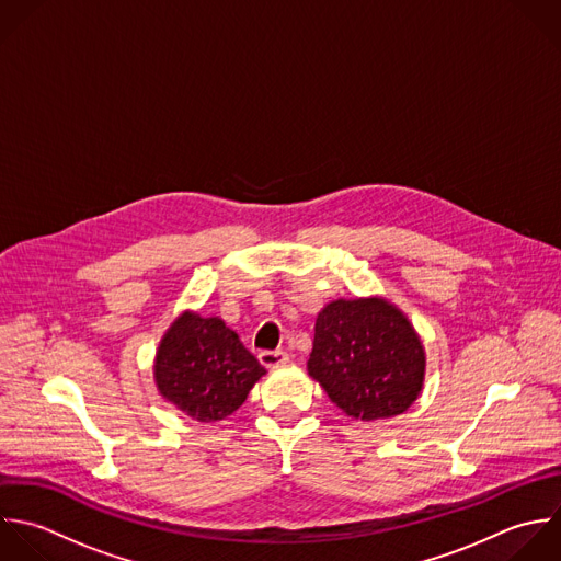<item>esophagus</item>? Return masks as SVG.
Segmentation results:
<instances>
[{"mask_svg": "<svg viewBox=\"0 0 561 561\" xmlns=\"http://www.w3.org/2000/svg\"><path fill=\"white\" fill-rule=\"evenodd\" d=\"M260 363L266 367V369H275V367H282V365H286L288 363V354L286 352H282V350H277V352H260Z\"/></svg>", "mask_w": 561, "mask_h": 561, "instance_id": "1", "label": "esophagus"}]
</instances>
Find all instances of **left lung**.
Segmentation results:
<instances>
[{
    "mask_svg": "<svg viewBox=\"0 0 561 561\" xmlns=\"http://www.w3.org/2000/svg\"><path fill=\"white\" fill-rule=\"evenodd\" d=\"M308 374L347 417L387 420L420 398L426 352L409 317L389 299H336L317 317Z\"/></svg>",
    "mask_w": 561,
    "mask_h": 561,
    "instance_id": "left-lung-1",
    "label": "left lung"
}]
</instances>
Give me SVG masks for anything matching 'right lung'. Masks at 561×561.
<instances>
[{
  "mask_svg": "<svg viewBox=\"0 0 561 561\" xmlns=\"http://www.w3.org/2000/svg\"><path fill=\"white\" fill-rule=\"evenodd\" d=\"M152 374L168 404L209 424L238 411L266 369L222 319L185 310L165 330Z\"/></svg>",
  "mask_w": 561,
  "mask_h": 561,
  "instance_id": "1",
  "label": "right lung"
}]
</instances>
